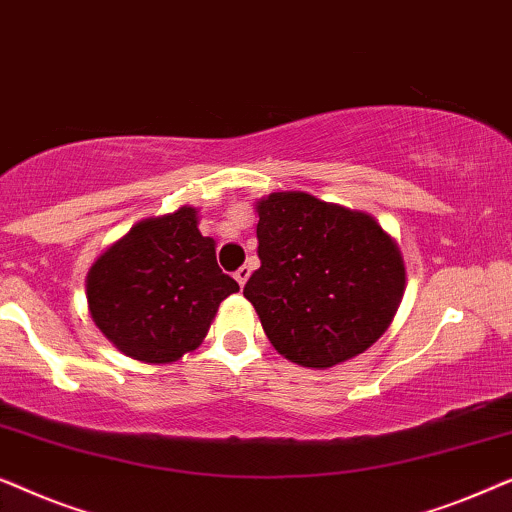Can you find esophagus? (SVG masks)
Returning a JSON list of instances; mask_svg holds the SVG:
<instances>
[{"instance_id": "34e87169", "label": "esophagus", "mask_w": 512, "mask_h": 512, "mask_svg": "<svg viewBox=\"0 0 512 512\" xmlns=\"http://www.w3.org/2000/svg\"><path fill=\"white\" fill-rule=\"evenodd\" d=\"M249 275H251L249 265H242V268L235 272V279H237V284H240V286H244V284H247V279H249Z\"/></svg>"}]
</instances>
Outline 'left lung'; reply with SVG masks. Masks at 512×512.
<instances>
[{
  "label": "left lung",
  "mask_w": 512,
  "mask_h": 512,
  "mask_svg": "<svg viewBox=\"0 0 512 512\" xmlns=\"http://www.w3.org/2000/svg\"><path fill=\"white\" fill-rule=\"evenodd\" d=\"M258 258L244 298L272 347L326 370L382 338L405 291L398 242L375 216L303 191L256 202Z\"/></svg>",
  "instance_id": "8db88e82"
}]
</instances>
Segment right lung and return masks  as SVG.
Segmentation results:
<instances>
[{
	"label": "right lung",
	"instance_id": "right-lung-1",
	"mask_svg": "<svg viewBox=\"0 0 512 512\" xmlns=\"http://www.w3.org/2000/svg\"><path fill=\"white\" fill-rule=\"evenodd\" d=\"M198 209L151 216L116 240L86 275L88 312L130 359L174 363L205 340L221 300L240 291L216 263Z\"/></svg>",
	"mask_w": 512,
	"mask_h": 512
}]
</instances>
